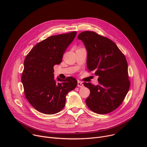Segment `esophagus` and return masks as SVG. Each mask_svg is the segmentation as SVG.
Instances as JSON below:
<instances>
[{"label": "esophagus", "instance_id": "1", "mask_svg": "<svg viewBox=\"0 0 147 147\" xmlns=\"http://www.w3.org/2000/svg\"><path fill=\"white\" fill-rule=\"evenodd\" d=\"M77 87H80V88L83 87H84V84H82V82H81L80 81H78V82H77Z\"/></svg>", "mask_w": 147, "mask_h": 147}]
</instances>
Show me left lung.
Instances as JSON below:
<instances>
[{"label": "left lung", "instance_id": "obj_1", "mask_svg": "<svg viewBox=\"0 0 147 147\" xmlns=\"http://www.w3.org/2000/svg\"><path fill=\"white\" fill-rule=\"evenodd\" d=\"M78 39L87 49L88 70L98 76V85L83 83L90 90L87 105L98 114L111 113L120 105L130 88L126 59L112 40L95 32H82Z\"/></svg>", "mask_w": 147, "mask_h": 147}]
</instances>
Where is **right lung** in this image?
I'll return each mask as SVG.
<instances>
[{
	"label": "right lung",
	"instance_id": "1",
	"mask_svg": "<svg viewBox=\"0 0 147 147\" xmlns=\"http://www.w3.org/2000/svg\"><path fill=\"white\" fill-rule=\"evenodd\" d=\"M77 32L51 36L37 44L26 56L22 81L25 96L38 111L47 115L59 112L65 106L67 93L77 81L72 77L54 79L53 66L72 42Z\"/></svg>",
	"mask_w": 147,
	"mask_h": 147
}]
</instances>
